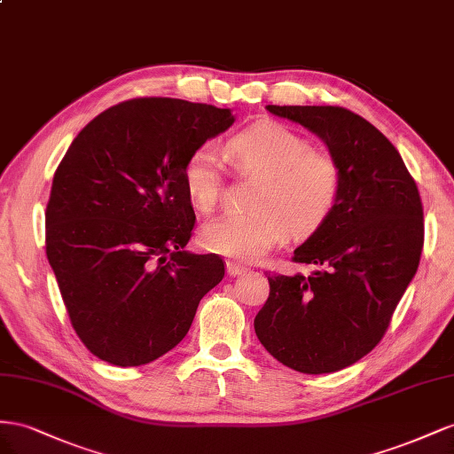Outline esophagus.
Wrapping results in <instances>:
<instances>
[{"label": "esophagus", "mask_w": 454, "mask_h": 454, "mask_svg": "<svg viewBox=\"0 0 454 454\" xmlns=\"http://www.w3.org/2000/svg\"><path fill=\"white\" fill-rule=\"evenodd\" d=\"M226 271H228L230 278H236V276L245 274V271H247V268L241 266V264H236V262H226Z\"/></svg>", "instance_id": "34e87169"}]
</instances>
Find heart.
I'll list each match as a JSON object with an SVG mask.
<instances>
[{"mask_svg":"<svg viewBox=\"0 0 454 454\" xmlns=\"http://www.w3.org/2000/svg\"><path fill=\"white\" fill-rule=\"evenodd\" d=\"M226 153L243 175L261 176L249 213H226L200 230L203 249L236 261H258L289 236H304L325 218L340 190L329 153L279 123H258L231 137ZM184 186L192 205L211 213L223 190V153L207 142L190 153Z\"/></svg>","mask_w":454,"mask_h":454,"instance_id":"1","label":"heart"}]
</instances>
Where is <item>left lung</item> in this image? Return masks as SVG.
Returning a JSON list of instances; mask_svg holds the SVG:
<instances>
[{
  "label": "left lung",
  "instance_id": "obj_1",
  "mask_svg": "<svg viewBox=\"0 0 454 454\" xmlns=\"http://www.w3.org/2000/svg\"><path fill=\"white\" fill-rule=\"evenodd\" d=\"M327 146L340 190L294 262L309 274L268 276L254 317L258 340L279 364L306 374L354 365L380 342L417 274L422 201L395 146L361 115L339 106H266Z\"/></svg>",
  "mask_w": 454,
  "mask_h": 454
}]
</instances>
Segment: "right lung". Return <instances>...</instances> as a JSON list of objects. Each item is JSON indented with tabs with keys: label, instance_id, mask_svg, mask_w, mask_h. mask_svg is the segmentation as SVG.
<instances>
[{
	"label": "right lung",
	"instance_id": "add662e5",
	"mask_svg": "<svg viewBox=\"0 0 454 454\" xmlns=\"http://www.w3.org/2000/svg\"><path fill=\"white\" fill-rule=\"evenodd\" d=\"M234 121L230 108L135 98L98 114L62 158L45 249L72 327L98 359L138 367L161 357L223 281L216 254L184 251L196 223L184 165Z\"/></svg>",
	"mask_w": 454,
	"mask_h": 454
}]
</instances>
